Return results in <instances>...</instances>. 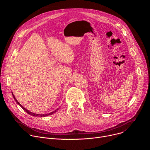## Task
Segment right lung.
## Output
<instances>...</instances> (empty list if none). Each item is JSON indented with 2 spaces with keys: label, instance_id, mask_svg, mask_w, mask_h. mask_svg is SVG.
Segmentation results:
<instances>
[{
  "label": "right lung",
  "instance_id": "1",
  "mask_svg": "<svg viewBox=\"0 0 150 150\" xmlns=\"http://www.w3.org/2000/svg\"><path fill=\"white\" fill-rule=\"evenodd\" d=\"M12 96H13V98H14V99H15V100L16 101V103L21 107V108H22V109L24 110V111H25L28 114H29V115H31V116H38V117H45V116H49V115H52V114H53L54 113H55V112H56L57 110H58V109H57L56 110H55V111H54V112H51L50 113H49V114H35V113H32V112H31L30 111H29V110H28L27 109H26L25 108H24V107L21 105L18 101H17V100L15 98V96H14V95L12 94Z\"/></svg>",
  "mask_w": 150,
  "mask_h": 150
}]
</instances>
